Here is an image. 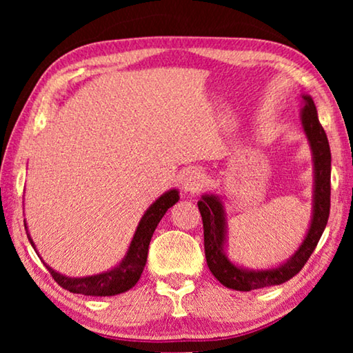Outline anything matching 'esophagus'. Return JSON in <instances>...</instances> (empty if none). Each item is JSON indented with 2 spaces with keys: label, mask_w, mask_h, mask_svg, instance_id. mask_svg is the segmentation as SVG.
Masks as SVG:
<instances>
[{
  "label": "esophagus",
  "mask_w": 353,
  "mask_h": 353,
  "mask_svg": "<svg viewBox=\"0 0 353 353\" xmlns=\"http://www.w3.org/2000/svg\"><path fill=\"white\" fill-rule=\"evenodd\" d=\"M181 183L185 193H199L205 185V176L199 170L191 168L183 172Z\"/></svg>",
  "instance_id": "1"
}]
</instances>
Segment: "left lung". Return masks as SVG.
<instances>
[{"label":"left lung","instance_id":"8db88e82","mask_svg":"<svg viewBox=\"0 0 353 353\" xmlns=\"http://www.w3.org/2000/svg\"><path fill=\"white\" fill-rule=\"evenodd\" d=\"M305 107L302 109V126L313 151L314 162V207L313 219L305 240L296 254L285 265L268 271H246L235 266L224 255V236H225V219L224 207L218 196L205 194L198 202L202 225H204V249L208 270L227 288L236 291H252L266 286L282 285L288 282L305 266L310 255L318 246L324 232L328 214H330V171H332V154L324 128L321 126L318 112L313 99L302 97Z\"/></svg>","mask_w":353,"mask_h":353}]
</instances>
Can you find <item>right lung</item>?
I'll return each instance as SVG.
<instances>
[{
	"instance_id": "add662e5",
	"label": "right lung",
	"mask_w": 353,
	"mask_h": 353,
	"mask_svg": "<svg viewBox=\"0 0 353 353\" xmlns=\"http://www.w3.org/2000/svg\"><path fill=\"white\" fill-rule=\"evenodd\" d=\"M179 201V193L176 190H171L168 193L154 202V204L148 208L146 213L143 214L141 221L137 227V232L130 243V248L128 250L126 259H124L119 266L115 270L107 271L104 274H98V276L92 277H82V279H71L65 277L62 274L56 272L46 265L48 271L52 276V279L62 286L63 290L70 292H76V294L83 296H115L119 292H124L132 288V286L139 282L143 270H145L146 259H148V249L149 243H151L152 234L155 227L160 223L170 207H172ZM26 229V224H25ZM29 241H31L32 248L35 249L31 236L28 234Z\"/></svg>"
}]
</instances>
